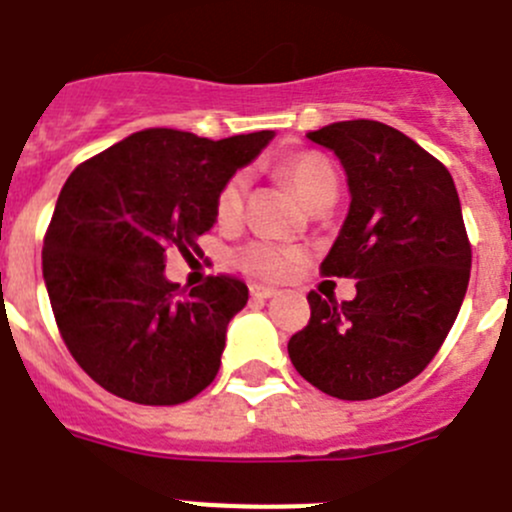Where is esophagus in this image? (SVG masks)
Segmentation results:
<instances>
[{"instance_id": "1", "label": "esophagus", "mask_w": 512, "mask_h": 512, "mask_svg": "<svg viewBox=\"0 0 512 512\" xmlns=\"http://www.w3.org/2000/svg\"><path fill=\"white\" fill-rule=\"evenodd\" d=\"M251 297L253 299H271V297H276V289L261 287V284H253V287H251Z\"/></svg>"}]
</instances>
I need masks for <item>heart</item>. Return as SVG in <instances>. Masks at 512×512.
<instances>
[{"mask_svg": "<svg viewBox=\"0 0 512 512\" xmlns=\"http://www.w3.org/2000/svg\"><path fill=\"white\" fill-rule=\"evenodd\" d=\"M281 175L294 187L297 198L307 208L317 200L327 198V195H337V185H340L330 159L314 152L287 159L281 164ZM243 192H246V175L238 172V175L225 182L223 190L218 192V200H215V215H218L220 223H236L243 208ZM297 259V248L281 246V243L274 241H253L238 251L236 264L246 274L256 276V279H281V276H287L292 271Z\"/></svg>", "mask_w": 512, "mask_h": 512, "instance_id": "heart-1", "label": "heart"}]
</instances>
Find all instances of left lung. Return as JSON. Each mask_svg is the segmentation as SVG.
Instances as JSON below:
<instances>
[{"label": "left lung", "mask_w": 512, "mask_h": 512, "mask_svg": "<svg viewBox=\"0 0 512 512\" xmlns=\"http://www.w3.org/2000/svg\"><path fill=\"white\" fill-rule=\"evenodd\" d=\"M307 139L340 159L350 190L322 274L353 276L358 294L309 292L289 358L327 396L368 401L416 378L457 320L472 269L462 205L447 167L393 126L335 121Z\"/></svg>", "instance_id": "obj_1"}]
</instances>
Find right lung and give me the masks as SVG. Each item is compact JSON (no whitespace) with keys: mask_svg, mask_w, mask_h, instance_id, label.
I'll return each instance as SVG.
<instances>
[{"mask_svg":"<svg viewBox=\"0 0 512 512\" xmlns=\"http://www.w3.org/2000/svg\"><path fill=\"white\" fill-rule=\"evenodd\" d=\"M271 139L274 131L213 142L144 129L70 172L42 246V279L70 355L98 386L175 406L213 383L248 287L210 276L177 299L164 276L167 248H198L218 220V192Z\"/></svg>","mask_w":512,"mask_h":512,"instance_id":"add662e5","label":"right lung"}]
</instances>
